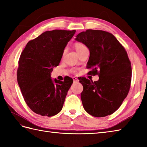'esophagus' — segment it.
Wrapping results in <instances>:
<instances>
[{
	"label": "esophagus",
	"mask_w": 147,
	"mask_h": 147,
	"mask_svg": "<svg viewBox=\"0 0 147 147\" xmlns=\"http://www.w3.org/2000/svg\"><path fill=\"white\" fill-rule=\"evenodd\" d=\"M73 81H74V82H78V78H76V77H73Z\"/></svg>",
	"instance_id": "esophagus-1"
}]
</instances>
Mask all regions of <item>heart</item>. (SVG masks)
<instances>
[{
    "label": "heart",
    "mask_w": 147,
    "mask_h": 147,
    "mask_svg": "<svg viewBox=\"0 0 147 147\" xmlns=\"http://www.w3.org/2000/svg\"><path fill=\"white\" fill-rule=\"evenodd\" d=\"M74 47H75L77 52L80 54V53L83 51L84 49H86V46L83 44V43H81V42H75L74 43Z\"/></svg>",
    "instance_id": "obj_1"
}]
</instances>
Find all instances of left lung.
Masks as SVG:
<instances>
[{
    "label": "left lung",
    "mask_w": 147,
    "mask_h": 147,
    "mask_svg": "<svg viewBox=\"0 0 147 147\" xmlns=\"http://www.w3.org/2000/svg\"><path fill=\"white\" fill-rule=\"evenodd\" d=\"M76 40L90 51L86 67L90 75H98L93 82L85 77L80 80L83 90L81 99L85 110L96 117L113 114L128 94L132 70L127 52L112 33L102 30H86Z\"/></svg>",
    "instance_id": "8db88e82"
}]
</instances>
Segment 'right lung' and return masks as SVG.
Listing matches in <instances>:
<instances>
[{
	"mask_svg": "<svg viewBox=\"0 0 147 147\" xmlns=\"http://www.w3.org/2000/svg\"><path fill=\"white\" fill-rule=\"evenodd\" d=\"M76 30L47 31L30 40L18 61L17 80L26 104L35 113L51 117L60 112L73 82L67 77L64 82L51 73L57 66L67 42Z\"/></svg>",
	"mask_w": 147,
	"mask_h": 147,
	"instance_id": "1",
	"label": "right lung"
}]
</instances>
